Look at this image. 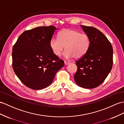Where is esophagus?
I'll list each match as a JSON object with an SVG mask.
<instances>
[{
	"label": "esophagus",
	"mask_w": 124,
	"mask_h": 124,
	"mask_svg": "<svg viewBox=\"0 0 124 124\" xmlns=\"http://www.w3.org/2000/svg\"><path fill=\"white\" fill-rule=\"evenodd\" d=\"M64 64L65 65H69V64H70V62H68L67 61H64Z\"/></svg>",
	"instance_id": "esophagus-1"
}]
</instances>
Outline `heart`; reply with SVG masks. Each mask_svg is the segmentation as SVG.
<instances>
[{
	"label": "heart",
	"mask_w": 124,
	"mask_h": 124,
	"mask_svg": "<svg viewBox=\"0 0 124 124\" xmlns=\"http://www.w3.org/2000/svg\"><path fill=\"white\" fill-rule=\"evenodd\" d=\"M58 39L53 38L50 41V47L56 56H59L64 50L66 58L75 57L78 59L83 57L88 52L90 46V39L85 34L76 30L64 29L58 34Z\"/></svg>",
	"instance_id": "heart-1"
}]
</instances>
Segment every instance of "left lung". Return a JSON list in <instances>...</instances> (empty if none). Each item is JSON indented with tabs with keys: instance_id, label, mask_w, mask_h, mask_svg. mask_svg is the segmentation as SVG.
<instances>
[{
	"instance_id": "8db88e82",
	"label": "left lung",
	"mask_w": 124,
	"mask_h": 124,
	"mask_svg": "<svg viewBox=\"0 0 124 124\" xmlns=\"http://www.w3.org/2000/svg\"><path fill=\"white\" fill-rule=\"evenodd\" d=\"M80 26L90 38V46L85 55L76 62L78 68L74 79L81 87L94 88L103 82L111 70L113 47L107 37L97 29Z\"/></svg>"
}]
</instances>
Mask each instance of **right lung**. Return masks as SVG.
<instances>
[{
	"instance_id": "add662e5",
	"label": "right lung",
	"mask_w": 124,
	"mask_h": 124,
	"mask_svg": "<svg viewBox=\"0 0 124 124\" xmlns=\"http://www.w3.org/2000/svg\"><path fill=\"white\" fill-rule=\"evenodd\" d=\"M56 29L50 26L26 31L14 45V71L29 88L40 90L49 86L56 72L64 66V61L53 53L49 45Z\"/></svg>"
}]
</instances>
